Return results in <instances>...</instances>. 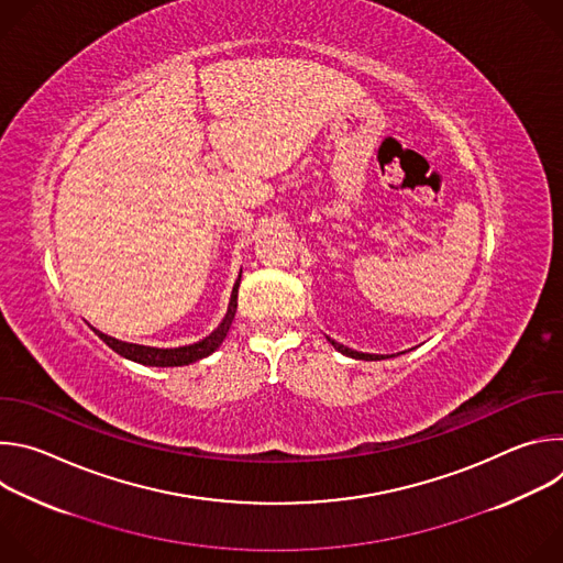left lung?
I'll use <instances>...</instances> for the list:
<instances>
[{
    "label": "left lung",
    "instance_id": "1",
    "mask_svg": "<svg viewBox=\"0 0 563 563\" xmlns=\"http://www.w3.org/2000/svg\"><path fill=\"white\" fill-rule=\"evenodd\" d=\"M341 354H345V356H352V358H358V361H380V358H385V356H378V354H363V352H354V350H350V347H345V345H341V343H336V341H332V339H328Z\"/></svg>",
    "mask_w": 563,
    "mask_h": 563
}]
</instances>
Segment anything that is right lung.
Listing matches in <instances>:
<instances>
[{"mask_svg": "<svg viewBox=\"0 0 563 563\" xmlns=\"http://www.w3.org/2000/svg\"><path fill=\"white\" fill-rule=\"evenodd\" d=\"M238 287H240V276L233 285L231 291V302L227 309V316L222 318V323L218 325V330H213L207 339L194 343V345H185V347H176V350H157V347H146V345H133V343H122L118 339H111L98 330H93L113 352H118L120 356L142 363V365H153V367H178V365H189L196 363L205 356H209L213 350H218V345L224 341L231 320L235 316V307H238Z\"/></svg>", "mask_w": 563, "mask_h": 563, "instance_id": "obj_1", "label": "right lung"}]
</instances>
